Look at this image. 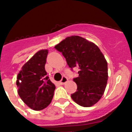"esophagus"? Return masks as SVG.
I'll return each mask as SVG.
<instances>
[{"label":"esophagus","instance_id":"esophagus-1","mask_svg":"<svg viewBox=\"0 0 132 132\" xmlns=\"http://www.w3.org/2000/svg\"><path fill=\"white\" fill-rule=\"evenodd\" d=\"M67 81H68L67 78L65 76H63V78H62V79H61L60 81V83L61 85H63V84H65L66 82H67Z\"/></svg>","mask_w":132,"mask_h":132}]
</instances>
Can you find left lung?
I'll return each instance as SVG.
<instances>
[{
    "instance_id": "left-lung-1",
    "label": "left lung",
    "mask_w": 132,
    "mask_h": 132,
    "mask_svg": "<svg viewBox=\"0 0 132 132\" xmlns=\"http://www.w3.org/2000/svg\"><path fill=\"white\" fill-rule=\"evenodd\" d=\"M62 53L69 67H79V76L73 81L77 91L71 97L77 104L90 107L103 95L108 80V64L100 48L94 43L79 36H69L55 45Z\"/></svg>"
}]
</instances>
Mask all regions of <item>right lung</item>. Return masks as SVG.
I'll return each mask as SVG.
<instances>
[{
	"mask_svg": "<svg viewBox=\"0 0 132 132\" xmlns=\"http://www.w3.org/2000/svg\"><path fill=\"white\" fill-rule=\"evenodd\" d=\"M47 54V49L36 52L22 66L16 78L19 96L34 110H42L49 106L56 88L45 69Z\"/></svg>",
	"mask_w": 132,
	"mask_h": 132,
	"instance_id": "1",
	"label": "right lung"
}]
</instances>
